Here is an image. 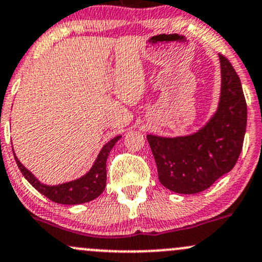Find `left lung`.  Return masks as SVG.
Returning <instances> with one entry per match:
<instances>
[{
	"label": "left lung",
	"instance_id": "1",
	"mask_svg": "<svg viewBox=\"0 0 262 262\" xmlns=\"http://www.w3.org/2000/svg\"><path fill=\"white\" fill-rule=\"evenodd\" d=\"M221 97L210 122L188 137L146 136L158 168L159 182L179 194L204 191L229 173L244 144L248 105L240 78L220 54Z\"/></svg>",
	"mask_w": 262,
	"mask_h": 262
}]
</instances>
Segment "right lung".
Instances as JSON below:
<instances>
[{"mask_svg":"<svg viewBox=\"0 0 262 262\" xmlns=\"http://www.w3.org/2000/svg\"><path fill=\"white\" fill-rule=\"evenodd\" d=\"M119 136L113 138L102 148L100 153L97 158L96 163L92 166L91 170L88 171L84 177L80 179L74 180L61 185L48 186L45 184L39 183L31 171L19 163L17 157L14 155L17 165L19 170L24 174V177L28 180V183L33 186L36 190H38L41 194L47 196L48 199L58 204H66V205H77V204L87 203V201L94 200L102 194L105 189V183H107V158L109 151L112 150L114 144L119 140Z\"/></svg>","mask_w":262,"mask_h":262,"instance_id":"1","label":"right lung"}]
</instances>
